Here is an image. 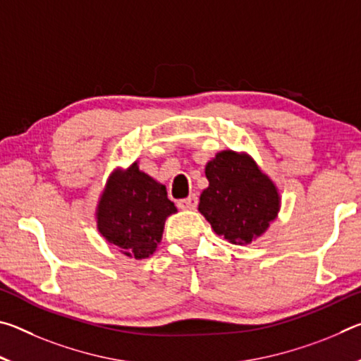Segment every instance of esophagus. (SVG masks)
I'll use <instances>...</instances> for the list:
<instances>
[{
    "mask_svg": "<svg viewBox=\"0 0 361 361\" xmlns=\"http://www.w3.org/2000/svg\"><path fill=\"white\" fill-rule=\"evenodd\" d=\"M197 202H199L197 195L191 194V195H189V197L178 200V207H180V209H183V210H194L195 207H197Z\"/></svg>",
    "mask_w": 361,
    "mask_h": 361,
    "instance_id": "obj_1",
    "label": "esophagus"
}]
</instances>
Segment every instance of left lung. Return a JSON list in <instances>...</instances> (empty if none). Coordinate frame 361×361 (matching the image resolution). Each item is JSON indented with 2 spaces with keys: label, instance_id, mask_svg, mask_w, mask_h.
<instances>
[{
  "label": "left lung",
  "instance_id": "8db88e82",
  "mask_svg": "<svg viewBox=\"0 0 361 361\" xmlns=\"http://www.w3.org/2000/svg\"><path fill=\"white\" fill-rule=\"evenodd\" d=\"M209 188L200 194L199 212L218 235L248 245L277 218L280 194L252 157L226 149L207 162Z\"/></svg>",
  "mask_w": 361,
  "mask_h": 361
}]
</instances>
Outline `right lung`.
Listing matches in <instances>:
<instances>
[{
  "label": "right lung",
  "mask_w": 361,
  "mask_h": 361,
  "mask_svg": "<svg viewBox=\"0 0 361 361\" xmlns=\"http://www.w3.org/2000/svg\"><path fill=\"white\" fill-rule=\"evenodd\" d=\"M175 212L166 186L133 162L109 175L97 205V229L122 255L145 259L157 250L166 219Z\"/></svg>",
  "instance_id": "1"
}]
</instances>
